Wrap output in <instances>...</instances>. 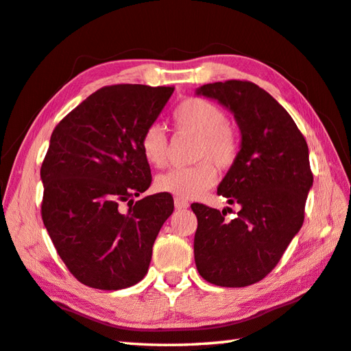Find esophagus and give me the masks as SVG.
I'll return each mask as SVG.
<instances>
[{
    "label": "esophagus",
    "instance_id": "34e87169",
    "mask_svg": "<svg viewBox=\"0 0 351 351\" xmlns=\"http://www.w3.org/2000/svg\"><path fill=\"white\" fill-rule=\"evenodd\" d=\"M175 206L178 208V210H185V208L190 206V204H189V200L175 197Z\"/></svg>",
    "mask_w": 351,
    "mask_h": 351
}]
</instances>
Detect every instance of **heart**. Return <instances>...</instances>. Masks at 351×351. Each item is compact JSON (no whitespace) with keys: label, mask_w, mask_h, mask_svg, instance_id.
I'll return each mask as SVG.
<instances>
[{"label":"heart","mask_w":351,"mask_h":351,"mask_svg":"<svg viewBox=\"0 0 351 351\" xmlns=\"http://www.w3.org/2000/svg\"><path fill=\"white\" fill-rule=\"evenodd\" d=\"M171 123L176 134L195 137L191 158L197 164L160 175L155 187L184 200L196 199L210 190L217 180L214 165L220 170L234 166L240 154V137L228 123L223 108L200 96H191L178 104L171 113ZM140 151L151 166L164 167L169 155V140L160 125H149L141 132Z\"/></svg>","instance_id":"obj_1"}]
</instances>
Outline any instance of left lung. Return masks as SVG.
<instances>
[{
    "instance_id": "obj_1",
    "label": "left lung",
    "mask_w": 351,
    "mask_h": 351,
    "mask_svg": "<svg viewBox=\"0 0 351 351\" xmlns=\"http://www.w3.org/2000/svg\"><path fill=\"white\" fill-rule=\"evenodd\" d=\"M197 95L217 99L240 126V154L217 193L241 210L226 221L225 211L191 205L196 267L214 285L247 287L278 265L303 225L314 181L308 143L288 111L252 81L205 84Z\"/></svg>"
}]
</instances>
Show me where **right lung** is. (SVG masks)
Listing matches in <instances>:
<instances>
[{
	"label": "right lung",
	"instance_id": "right-lung-1",
	"mask_svg": "<svg viewBox=\"0 0 351 351\" xmlns=\"http://www.w3.org/2000/svg\"><path fill=\"white\" fill-rule=\"evenodd\" d=\"M173 90L106 86L52 131L40 167L42 220L58 256L87 287L128 288L147 273L173 197L158 193L134 202L152 182L140 137Z\"/></svg>",
	"mask_w": 351,
	"mask_h": 351
}]
</instances>
